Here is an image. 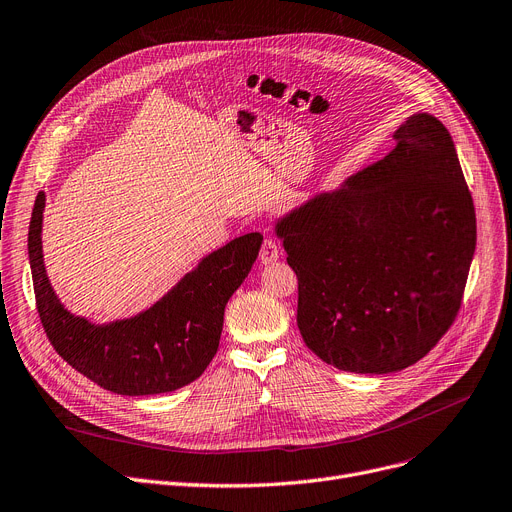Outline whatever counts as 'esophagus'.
<instances>
[{"label":"esophagus","mask_w":512,"mask_h":512,"mask_svg":"<svg viewBox=\"0 0 512 512\" xmlns=\"http://www.w3.org/2000/svg\"><path fill=\"white\" fill-rule=\"evenodd\" d=\"M278 259H280V247H278V242L272 240V238H265L263 245H261V251H259V261H261L263 265H270V263H274V261H278Z\"/></svg>","instance_id":"1"}]
</instances>
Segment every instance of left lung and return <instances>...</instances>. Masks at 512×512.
<instances>
[{
  "instance_id": "1",
  "label": "left lung",
  "mask_w": 512,
  "mask_h": 512,
  "mask_svg": "<svg viewBox=\"0 0 512 512\" xmlns=\"http://www.w3.org/2000/svg\"><path fill=\"white\" fill-rule=\"evenodd\" d=\"M378 164L276 220L311 351L353 373L425 357L459 313L475 207L446 126L417 112Z\"/></svg>"
}]
</instances>
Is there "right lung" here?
<instances>
[{"label": "right lung", "mask_w": 512, "mask_h": 512, "mask_svg": "<svg viewBox=\"0 0 512 512\" xmlns=\"http://www.w3.org/2000/svg\"><path fill=\"white\" fill-rule=\"evenodd\" d=\"M43 211L41 191L29 226V261L41 324L58 355L97 386L124 396L172 392L195 382L218 353L226 303L249 276L263 236L251 232L230 240L145 311L95 324L68 311L51 288Z\"/></svg>", "instance_id": "obj_1"}]
</instances>
